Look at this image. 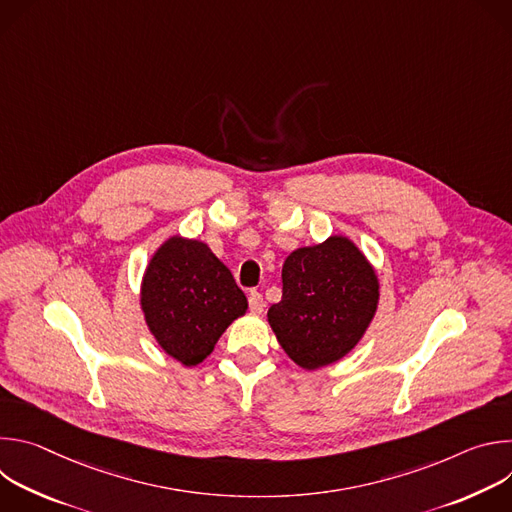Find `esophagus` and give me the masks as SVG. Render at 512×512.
<instances>
[{
    "mask_svg": "<svg viewBox=\"0 0 512 512\" xmlns=\"http://www.w3.org/2000/svg\"><path fill=\"white\" fill-rule=\"evenodd\" d=\"M249 308H251V312H255V314H261V312H263L265 302H263V296L259 294V291H251V294H249Z\"/></svg>",
    "mask_w": 512,
    "mask_h": 512,
    "instance_id": "34e87169",
    "label": "esophagus"
}]
</instances>
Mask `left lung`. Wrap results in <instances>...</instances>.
Here are the masks:
<instances>
[{
  "label": "left lung",
  "instance_id": "8db88e82",
  "mask_svg": "<svg viewBox=\"0 0 512 512\" xmlns=\"http://www.w3.org/2000/svg\"><path fill=\"white\" fill-rule=\"evenodd\" d=\"M281 281V302L267 318L287 356L308 371L348 354L377 312V275L344 237L291 253Z\"/></svg>",
  "mask_w": 512,
  "mask_h": 512
}]
</instances>
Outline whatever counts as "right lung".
Here are the masks:
<instances>
[{"label":"right lung","instance_id":"obj_1","mask_svg":"<svg viewBox=\"0 0 512 512\" xmlns=\"http://www.w3.org/2000/svg\"><path fill=\"white\" fill-rule=\"evenodd\" d=\"M141 308L160 346L194 367L229 324L245 314L247 298L204 243L172 237L145 271Z\"/></svg>","mask_w":512,"mask_h":512}]
</instances>
